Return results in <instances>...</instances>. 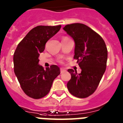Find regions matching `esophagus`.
Segmentation results:
<instances>
[{"label": "esophagus", "mask_w": 123, "mask_h": 123, "mask_svg": "<svg viewBox=\"0 0 123 123\" xmlns=\"http://www.w3.org/2000/svg\"><path fill=\"white\" fill-rule=\"evenodd\" d=\"M60 70H61V74H63V73H64V72H66V70H64V69H62V68H61V69H60Z\"/></svg>", "instance_id": "34e87169"}]
</instances>
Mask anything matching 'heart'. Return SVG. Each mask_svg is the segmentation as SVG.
<instances>
[{
	"label": "heart",
	"mask_w": 123,
	"mask_h": 123,
	"mask_svg": "<svg viewBox=\"0 0 123 123\" xmlns=\"http://www.w3.org/2000/svg\"><path fill=\"white\" fill-rule=\"evenodd\" d=\"M67 38V37H64V38Z\"/></svg>",
	"instance_id": "obj_1"
}]
</instances>
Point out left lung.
<instances>
[{
	"instance_id": "8db88e82",
	"label": "left lung",
	"mask_w": 123,
	"mask_h": 123,
	"mask_svg": "<svg viewBox=\"0 0 123 123\" xmlns=\"http://www.w3.org/2000/svg\"><path fill=\"white\" fill-rule=\"evenodd\" d=\"M75 41L74 58L80 68L81 73L68 69L71 79L67 87L69 92L84 98L93 93L98 86L106 68L108 51L104 40L98 34L82 23H72L64 27Z\"/></svg>"
}]
</instances>
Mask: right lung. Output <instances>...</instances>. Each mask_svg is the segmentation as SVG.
I'll list each match as a JSON object with an SVG mask.
<instances>
[{
    "instance_id": "obj_1",
    "label": "right lung",
    "mask_w": 123,
    "mask_h": 123,
    "mask_svg": "<svg viewBox=\"0 0 123 123\" xmlns=\"http://www.w3.org/2000/svg\"><path fill=\"white\" fill-rule=\"evenodd\" d=\"M57 26H37L31 30L17 46L13 54L14 72L25 93L34 99L45 97L60 74L56 65L44 69L38 64L39 53L46 42L61 29Z\"/></svg>"
}]
</instances>
